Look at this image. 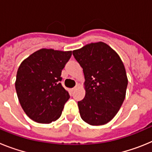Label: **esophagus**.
Here are the masks:
<instances>
[{"mask_svg": "<svg viewBox=\"0 0 152 152\" xmlns=\"http://www.w3.org/2000/svg\"><path fill=\"white\" fill-rule=\"evenodd\" d=\"M80 88V84H77V85L75 86V88H72V91H75V90L77 89V88Z\"/></svg>", "mask_w": 152, "mask_h": 152, "instance_id": "34e87169", "label": "esophagus"}]
</instances>
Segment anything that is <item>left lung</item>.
<instances>
[{
    "label": "left lung",
    "instance_id": "left-lung-1",
    "mask_svg": "<svg viewBox=\"0 0 152 152\" xmlns=\"http://www.w3.org/2000/svg\"><path fill=\"white\" fill-rule=\"evenodd\" d=\"M82 67L85 96L77 102L81 119L91 126L112 120L121 107L128 85L119 55L103 42L90 43L72 52Z\"/></svg>",
    "mask_w": 152,
    "mask_h": 152
}]
</instances>
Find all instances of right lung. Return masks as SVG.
<instances>
[{"mask_svg":"<svg viewBox=\"0 0 152 152\" xmlns=\"http://www.w3.org/2000/svg\"><path fill=\"white\" fill-rule=\"evenodd\" d=\"M72 56V51L41 49L20 64L15 88L26 114L39 123H51L61 116L70 98L62 87L61 71Z\"/></svg>","mask_w":152,"mask_h":152,"instance_id":"obj_1","label":"right lung"}]
</instances>
